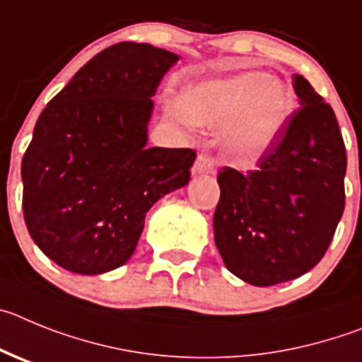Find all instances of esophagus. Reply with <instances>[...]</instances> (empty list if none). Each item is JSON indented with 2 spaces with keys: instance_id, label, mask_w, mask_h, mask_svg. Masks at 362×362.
<instances>
[{
  "instance_id": "esophagus-1",
  "label": "esophagus",
  "mask_w": 362,
  "mask_h": 362,
  "mask_svg": "<svg viewBox=\"0 0 362 362\" xmlns=\"http://www.w3.org/2000/svg\"><path fill=\"white\" fill-rule=\"evenodd\" d=\"M214 168H216V164H214L213 158H211L209 155L200 153V155L197 157V160H194L193 175H213Z\"/></svg>"
}]
</instances>
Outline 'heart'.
Returning a JSON list of instances; mask_svg holds the SVG:
<instances>
[{
    "label": "heart",
    "instance_id": "obj_1",
    "mask_svg": "<svg viewBox=\"0 0 362 362\" xmlns=\"http://www.w3.org/2000/svg\"><path fill=\"white\" fill-rule=\"evenodd\" d=\"M294 112L291 90L267 71H245L230 79L207 81L180 100L165 103L171 119L220 126L221 151L234 164H250L278 139Z\"/></svg>",
    "mask_w": 362,
    "mask_h": 362
}]
</instances>
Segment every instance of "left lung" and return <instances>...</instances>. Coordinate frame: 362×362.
Returning a JSON list of instances; mask_svg holds the SVG:
<instances>
[{
    "instance_id": "left-lung-1",
    "label": "left lung",
    "mask_w": 362,
    "mask_h": 362,
    "mask_svg": "<svg viewBox=\"0 0 362 362\" xmlns=\"http://www.w3.org/2000/svg\"><path fill=\"white\" fill-rule=\"evenodd\" d=\"M292 84L301 106L258 168L218 173L214 243L227 269L256 286L314 269L344 211L346 149L334 110L303 76Z\"/></svg>"
}]
</instances>
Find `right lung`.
<instances>
[{
    "mask_svg": "<svg viewBox=\"0 0 362 362\" xmlns=\"http://www.w3.org/2000/svg\"><path fill=\"white\" fill-rule=\"evenodd\" d=\"M177 61L148 43H117L39 115L21 162L23 214L63 269L92 276L124 265L153 204L189 182L194 149L146 146L151 97Z\"/></svg>",
    "mask_w": 362,
    "mask_h": 362,
    "instance_id": "add662e5",
    "label": "right lung"
}]
</instances>
